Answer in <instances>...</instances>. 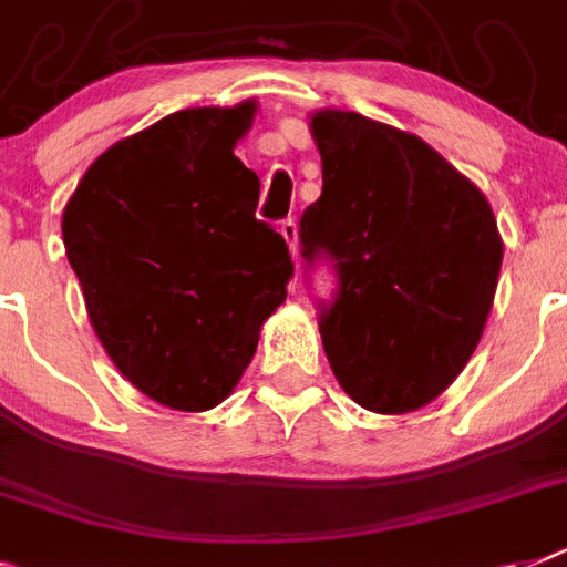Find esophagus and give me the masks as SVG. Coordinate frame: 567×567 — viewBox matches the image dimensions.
Returning <instances> with one entry per match:
<instances>
[{
    "instance_id": "esophagus-1",
    "label": "esophagus",
    "mask_w": 567,
    "mask_h": 567,
    "mask_svg": "<svg viewBox=\"0 0 567 567\" xmlns=\"http://www.w3.org/2000/svg\"><path fill=\"white\" fill-rule=\"evenodd\" d=\"M280 234H284V240H287L292 260H298V223H295V219H284V223H280Z\"/></svg>"
}]
</instances>
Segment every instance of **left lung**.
<instances>
[{"label": "left lung", "mask_w": 567, "mask_h": 567, "mask_svg": "<svg viewBox=\"0 0 567 567\" xmlns=\"http://www.w3.org/2000/svg\"><path fill=\"white\" fill-rule=\"evenodd\" d=\"M310 133L324 188L301 217L303 257L339 269L324 353L362 409L409 414L484 336L504 257L493 205L414 133L348 110L310 112Z\"/></svg>", "instance_id": "1"}]
</instances>
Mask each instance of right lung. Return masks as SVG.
Returning a JSON list of instances; mask_svg holds the SVG:
<instances>
[{
  "label": "right lung",
  "mask_w": 567,
  "mask_h": 567,
  "mask_svg": "<svg viewBox=\"0 0 567 567\" xmlns=\"http://www.w3.org/2000/svg\"><path fill=\"white\" fill-rule=\"evenodd\" d=\"M255 112V97L194 106L126 135L63 208L65 257L97 339L167 409L226 400L287 301V243L255 219L260 179L234 156Z\"/></svg>",
  "instance_id": "right-lung-1"
}]
</instances>
